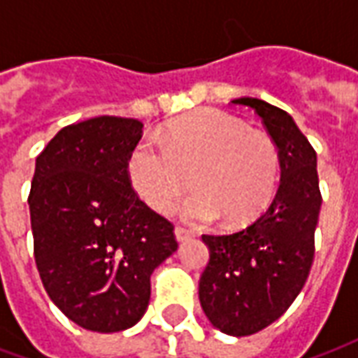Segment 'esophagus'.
<instances>
[{
    "label": "esophagus",
    "mask_w": 358,
    "mask_h": 358,
    "mask_svg": "<svg viewBox=\"0 0 358 358\" xmlns=\"http://www.w3.org/2000/svg\"><path fill=\"white\" fill-rule=\"evenodd\" d=\"M174 236H176V240L178 241H186L189 240L194 234L189 232V230H186V228H182V226H176V228H174Z\"/></svg>",
    "instance_id": "esophagus-1"
}]
</instances>
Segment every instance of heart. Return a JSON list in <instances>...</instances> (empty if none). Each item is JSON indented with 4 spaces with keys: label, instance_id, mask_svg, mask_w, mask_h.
Here are the masks:
<instances>
[{
    "label": "heart",
    "instance_id": "b5f03b06",
    "mask_svg": "<svg viewBox=\"0 0 358 358\" xmlns=\"http://www.w3.org/2000/svg\"><path fill=\"white\" fill-rule=\"evenodd\" d=\"M278 174L274 141L215 109L176 118L161 134V145L143 140L128 155L130 184L151 209L169 213L192 182L197 192L182 203V218L210 222L220 217L232 228L253 222L266 209Z\"/></svg>",
    "mask_w": 358,
    "mask_h": 358
}]
</instances>
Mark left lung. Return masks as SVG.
Returning <instances> with one entry per match:
<instances>
[{"instance_id":"left-lung-1","label":"left lung","mask_w":358,"mask_h":358,"mask_svg":"<svg viewBox=\"0 0 358 358\" xmlns=\"http://www.w3.org/2000/svg\"><path fill=\"white\" fill-rule=\"evenodd\" d=\"M253 109L278 148L280 187L261 217L240 232L203 236L209 263L199 280V301L210 324L228 336L264 330L289 308L315 259V230L322 195L316 151L285 110L240 97Z\"/></svg>"}]
</instances>
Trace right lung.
<instances>
[{"label": "right lung", "instance_id": "add662e5", "mask_svg": "<svg viewBox=\"0 0 358 358\" xmlns=\"http://www.w3.org/2000/svg\"><path fill=\"white\" fill-rule=\"evenodd\" d=\"M141 128L136 118H90L59 130L36 159L28 195L36 266L50 299L86 330L140 322L153 270L178 249L174 226L128 178Z\"/></svg>", "mask_w": 358, "mask_h": 358}]
</instances>
